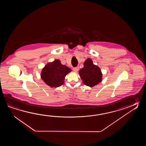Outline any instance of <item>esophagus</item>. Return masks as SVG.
Listing matches in <instances>:
<instances>
[{
    "label": "esophagus",
    "instance_id": "obj_1",
    "mask_svg": "<svg viewBox=\"0 0 146 146\" xmlns=\"http://www.w3.org/2000/svg\"><path fill=\"white\" fill-rule=\"evenodd\" d=\"M79 67H74L73 68H72V70H73V71L74 72H77L78 70H79Z\"/></svg>",
    "mask_w": 146,
    "mask_h": 146
}]
</instances>
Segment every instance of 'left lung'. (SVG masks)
Segmentation results:
<instances>
[{
	"instance_id": "left-lung-1",
	"label": "left lung",
	"mask_w": 146,
	"mask_h": 146,
	"mask_svg": "<svg viewBox=\"0 0 146 146\" xmlns=\"http://www.w3.org/2000/svg\"><path fill=\"white\" fill-rule=\"evenodd\" d=\"M84 68L79 70V75L84 84L89 87H92L99 84L102 79V72L98 66L94 65L90 58L84 62Z\"/></svg>"
}]
</instances>
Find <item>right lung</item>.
<instances>
[{"label": "right lung", "mask_w": 146, "mask_h": 146, "mask_svg": "<svg viewBox=\"0 0 146 146\" xmlns=\"http://www.w3.org/2000/svg\"><path fill=\"white\" fill-rule=\"evenodd\" d=\"M71 71V69L56 59L45 66L42 71L41 78L50 87L57 88L64 84L66 74Z\"/></svg>", "instance_id": "add662e5"}]
</instances>
